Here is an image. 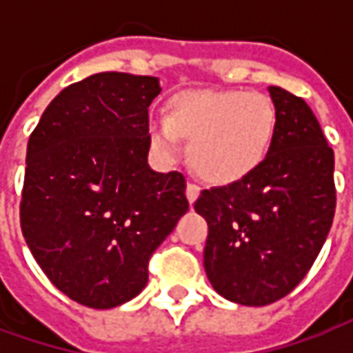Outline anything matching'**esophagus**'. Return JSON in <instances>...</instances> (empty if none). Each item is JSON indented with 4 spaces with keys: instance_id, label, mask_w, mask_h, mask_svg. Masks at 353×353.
<instances>
[{
    "instance_id": "esophagus-1",
    "label": "esophagus",
    "mask_w": 353,
    "mask_h": 353,
    "mask_svg": "<svg viewBox=\"0 0 353 353\" xmlns=\"http://www.w3.org/2000/svg\"><path fill=\"white\" fill-rule=\"evenodd\" d=\"M185 192H187V199H189V202L192 204V202L200 196V187L194 183H189L187 185V191Z\"/></svg>"
}]
</instances>
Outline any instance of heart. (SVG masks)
Wrapping results in <instances>:
<instances>
[{
    "label": "heart",
    "instance_id": "heart-1",
    "mask_svg": "<svg viewBox=\"0 0 353 353\" xmlns=\"http://www.w3.org/2000/svg\"><path fill=\"white\" fill-rule=\"evenodd\" d=\"M278 126L268 96L245 90H185L153 117L149 139L164 159H176L181 139H191L189 161L212 183L238 181L265 161Z\"/></svg>",
    "mask_w": 353,
    "mask_h": 353
}]
</instances>
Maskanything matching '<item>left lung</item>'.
<instances>
[{"mask_svg":"<svg viewBox=\"0 0 353 353\" xmlns=\"http://www.w3.org/2000/svg\"><path fill=\"white\" fill-rule=\"evenodd\" d=\"M278 126L265 161L248 176L200 192L208 221L204 268L225 299L276 303L310 270L333 225L334 153L308 103L268 87Z\"/></svg>","mask_w":353,"mask_h":353,"instance_id":"8db88e82","label":"left lung"}]
</instances>
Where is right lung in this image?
Segmentation results:
<instances>
[{
	"label": "right lung",
	"instance_id": "1",
	"mask_svg": "<svg viewBox=\"0 0 353 353\" xmlns=\"http://www.w3.org/2000/svg\"><path fill=\"white\" fill-rule=\"evenodd\" d=\"M159 92L157 77L96 73L58 94L28 141L22 234L47 278L88 308L138 295L189 210L183 174L147 164Z\"/></svg>",
	"mask_w": 353,
	"mask_h": 353
}]
</instances>
